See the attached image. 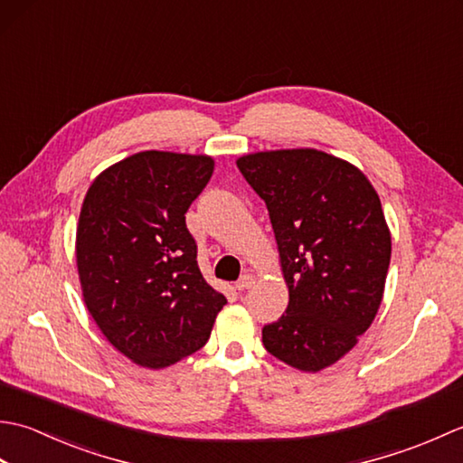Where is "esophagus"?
Wrapping results in <instances>:
<instances>
[{
    "mask_svg": "<svg viewBox=\"0 0 463 463\" xmlns=\"http://www.w3.org/2000/svg\"><path fill=\"white\" fill-rule=\"evenodd\" d=\"M254 282H257V279H254L252 274H242V277L237 282V288L239 290H249V288L254 287Z\"/></svg>",
    "mask_w": 463,
    "mask_h": 463,
    "instance_id": "1",
    "label": "esophagus"
}]
</instances>
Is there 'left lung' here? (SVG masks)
Here are the masks:
<instances>
[{
    "mask_svg": "<svg viewBox=\"0 0 463 463\" xmlns=\"http://www.w3.org/2000/svg\"><path fill=\"white\" fill-rule=\"evenodd\" d=\"M239 171L267 203L288 287L287 314L262 328L274 358L320 372L376 318L392 237L380 196L356 166L317 149L244 155Z\"/></svg>",
    "mask_w": 463,
    "mask_h": 463,
    "instance_id": "1",
    "label": "left lung"
}]
</instances>
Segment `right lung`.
<instances>
[{"mask_svg":"<svg viewBox=\"0 0 463 463\" xmlns=\"http://www.w3.org/2000/svg\"><path fill=\"white\" fill-rule=\"evenodd\" d=\"M213 156L143 151L87 191L75 257L85 307L113 346L159 370L203 348L226 298L203 279L184 213Z\"/></svg>","mask_w":463,"mask_h":463,"instance_id":"right-lung-1","label":"right lung"}]
</instances>
